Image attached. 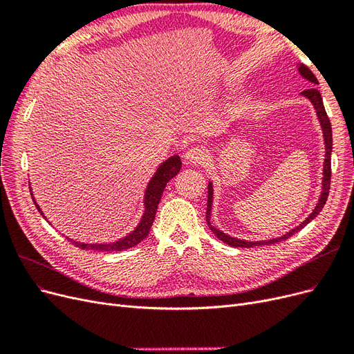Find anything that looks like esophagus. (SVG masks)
Here are the masks:
<instances>
[{"mask_svg":"<svg viewBox=\"0 0 354 354\" xmlns=\"http://www.w3.org/2000/svg\"><path fill=\"white\" fill-rule=\"evenodd\" d=\"M186 160L189 164H205L208 160V151L203 146H195L187 151V153L185 155Z\"/></svg>","mask_w":354,"mask_h":354,"instance_id":"obj_1","label":"esophagus"}]
</instances>
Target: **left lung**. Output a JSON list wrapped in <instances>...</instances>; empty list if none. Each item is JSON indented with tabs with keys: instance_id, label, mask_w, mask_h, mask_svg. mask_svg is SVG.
I'll return each instance as SVG.
<instances>
[{
	"instance_id": "left-lung-1",
	"label": "left lung",
	"mask_w": 354,
	"mask_h": 354,
	"mask_svg": "<svg viewBox=\"0 0 354 354\" xmlns=\"http://www.w3.org/2000/svg\"><path fill=\"white\" fill-rule=\"evenodd\" d=\"M298 71H299V73H301L306 80H308L312 84H317V80H316V77L313 75V72L310 71L306 65H298ZM301 94L306 95V97H307L310 102H312L313 106H315L317 118H319V121H320V125H322V130H324L325 147H326V155H325L326 158H325V165H324V190H322V195H320V199H319V202H317L316 208L313 209L312 214H310V216L307 217V220H306L304 223L299 224L298 227H295L294 230H291L289 233L283 234L282 238L264 241V242H260V241H257V242H245V241H241V239H236V238H230V236H227L226 233H223V232H220L218 229L211 226V223H209V214H211V203H212V186H211V183H209V185H208V203H207V223H208V226H209L211 232H212L214 234H216V236H217L220 241H223L224 243H227V245H230V246H236V248H252V246L270 245V243H276V242H279V241H285V239H288L289 236H292V234H294L295 232H298V230H301L303 227H306L307 224H308L310 221H312V220L317 216V214H319L320 211H322V208L325 207L326 199H328V196H329V189H330V152H332V128H330V121H329V118H328L326 111H325V106H324V102H322V95H320V93H319V90H317L316 87H310V88L301 91Z\"/></svg>"
}]
</instances>
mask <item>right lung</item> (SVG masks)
I'll return each instance as SVG.
<instances>
[{
	"label": "right lung",
	"instance_id": "right-lung-1",
	"mask_svg": "<svg viewBox=\"0 0 354 354\" xmlns=\"http://www.w3.org/2000/svg\"><path fill=\"white\" fill-rule=\"evenodd\" d=\"M180 168H181V160H180V156H177V155L167 159L165 162L158 168L156 174L151 180V183H149L146 195H145V205H146L145 216H143L140 224H138V227L133 233L128 234L127 238L118 241V242H113V243H81V242H75L72 239H69V241L81 250H91V251H124L128 248H133V246H136L137 243H140L147 236L149 232H151V227H152L155 216H156L159 201H160V196H162V192H164L167 183L171 178L178 174ZM37 208H38V205H37ZM38 211L41 212L39 208H38Z\"/></svg>",
	"mask_w": 354,
	"mask_h": 354
}]
</instances>
